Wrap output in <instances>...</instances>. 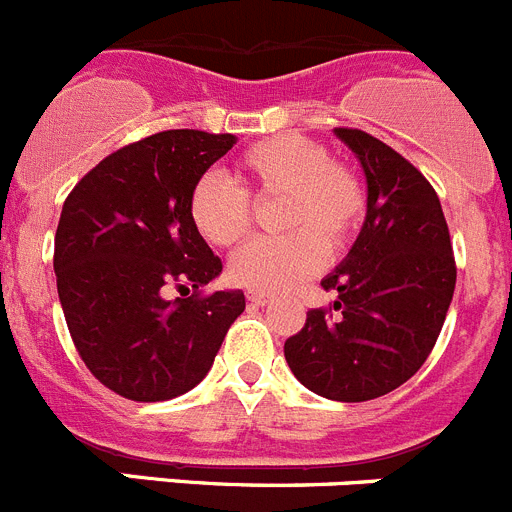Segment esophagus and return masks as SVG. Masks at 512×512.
I'll list each match as a JSON object with an SVG mask.
<instances>
[{
    "mask_svg": "<svg viewBox=\"0 0 512 512\" xmlns=\"http://www.w3.org/2000/svg\"><path fill=\"white\" fill-rule=\"evenodd\" d=\"M247 301L255 303V306H265V303H270V296H267V293H257V290H252V293H247Z\"/></svg>",
    "mask_w": 512,
    "mask_h": 512,
    "instance_id": "esophagus-1",
    "label": "esophagus"
}]
</instances>
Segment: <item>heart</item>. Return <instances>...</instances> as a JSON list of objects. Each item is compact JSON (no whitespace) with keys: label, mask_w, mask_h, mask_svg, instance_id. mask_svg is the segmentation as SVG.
I'll return each mask as SVG.
<instances>
[{"label":"heart","mask_w":512,"mask_h":512,"mask_svg":"<svg viewBox=\"0 0 512 512\" xmlns=\"http://www.w3.org/2000/svg\"><path fill=\"white\" fill-rule=\"evenodd\" d=\"M237 183L204 173L188 193V214L211 245L229 247L252 227V201L283 199V237L255 239L229 260V278L257 293H285L316 275L326 250L342 252L367 216L365 183L352 165L334 160L324 142L275 135L247 147Z\"/></svg>","instance_id":"obj_1"}]
</instances>
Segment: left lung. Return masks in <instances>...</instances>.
<instances>
[{"instance_id":"1","label":"left lung","mask_w":512,"mask_h":512,"mask_svg":"<svg viewBox=\"0 0 512 512\" xmlns=\"http://www.w3.org/2000/svg\"><path fill=\"white\" fill-rule=\"evenodd\" d=\"M367 176V219L329 278V308H311L285 339L293 375L321 398L362 403L411 380L434 349L449 311L457 262L441 201L421 170L393 147L336 127Z\"/></svg>"}]
</instances>
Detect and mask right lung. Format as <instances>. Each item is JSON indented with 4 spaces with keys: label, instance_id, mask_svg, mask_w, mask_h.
Here are the masks:
<instances>
[{
    "label": "right lung",
    "instance_id": "obj_1",
    "mask_svg": "<svg viewBox=\"0 0 512 512\" xmlns=\"http://www.w3.org/2000/svg\"><path fill=\"white\" fill-rule=\"evenodd\" d=\"M234 135L165 130L119 147L68 193L53 267L63 316L91 375L137 403L178 398L214 365L242 290L204 293L222 260L196 232L188 193ZM176 287L181 299L168 302Z\"/></svg>",
    "mask_w": 512,
    "mask_h": 512
}]
</instances>
